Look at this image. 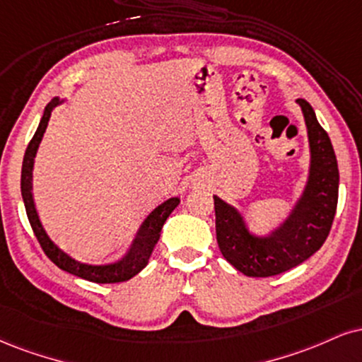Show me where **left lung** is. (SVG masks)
I'll list each match as a JSON object with an SVG mask.
<instances>
[{
  "label": "left lung",
  "instance_id": "1",
  "mask_svg": "<svg viewBox=\"0 0 362 362\" xmlns=\"http://www.w3.org/2000/svg\"><path fill=\"white\" fill-rule=\"evenodd\" d=\"M305 117L310 168L307 185L291 212L267 236L247 229L241 212L214 195L217 245L226 259L246 276H273L295 268L320 250L337 209L339 168L329 134L305 99H297Z\"/></svg>",
  "mask_w": 362,
  "mask_h": 362
}]
</instances>
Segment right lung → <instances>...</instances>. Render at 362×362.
Listing matches in <instances>:
<instances>
[{"instance_id":"1","label":"right lung","mask_w":362,"mask_h":362,"mask_svg":"<svg viewBox=\"0 0 362 362\" xmlns=\"http://www.w3.org/2000/svg\"><path fill=\"white\" fill-rule=\"evenodd\" d=\"M62 103L64 99L54 98L49 104H47L45 111H43V116L40 119V124H38L32 141L28 143L27 151H25V156H23V167H21V197H23L25 209H27L30 226H32L35 236H37L38 243H40L43 252L54 261L57 267L64 269V272L94 283L126 281L129 280V278H133L134 275H138V273L148 264V259H150L151 252H153L156 243H158L160 239V233H162L165 221L168 219L170 214H172L173 209L178 206L180 199L172 197L165 200V202L160 204L155 211H151L150 216H148L146 219L143 221V224L139 226L136 236H134L129 250L126 251L123 258L117 259L116 263H110V264L81 263V261L74 259L72 256H69L67 252L60 250V247L52 241L49 234H47V230L43 228L40 221V216H38L37 212V207H35L33 192H32V175H33L35 155H37L38 146H40V141L43 138V133H45L47 129V124H49L52 111Z\"/></svg>"}]
</instances>
